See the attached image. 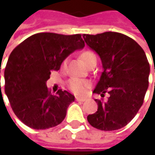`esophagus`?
Returning <instances> with one entry per match:
<instances>
[{
    "label": "esophagus",
    "mask_w": 155,
    "mask_h": 155,
    "mask_svg": "<svg viewBox=\"0 0 155 155\" xmlns=\"http://www.w3.org/2000/svg\"><path fill=\"white\" fill-rule=\"evenodd\" d=\"M75 99H76V101H80V102H84V101H85L86 100H87L86 98H84V97H76Z\"/></svg>",
    "instance_id": "esophagus-1"
}]
</instances>
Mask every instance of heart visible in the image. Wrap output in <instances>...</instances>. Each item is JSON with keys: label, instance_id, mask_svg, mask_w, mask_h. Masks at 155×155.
<instances>
[{"label": "heart", "instance_id": "b5f03b06", "mask_svg": "<svg viewBox=\"0 0 155 155\" xmlns=\"http://www.w3.org/2000/svg\"><path fill=\"white\" fill-rule=\"evenodd\" d=\"M81 58L86 64L89 61L96 57H95V54L93 52L85 51L81 54ZM64 64H65V61L64 62ZM90 86H91V84L89 81H85V80H81V79H77V78H72L68 82L69 89L72 92H74V94H84L87 91L88 89L90 88Z\"/></svg>", "mask_w": 155, "mask_h": 155}]
</instances>
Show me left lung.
Instances as JSON below:
<instances>
[{"instance_id":"8db88e82","label":"left lung","mask_w":155,"mask_h":155,"mask_svg":"<svg viewBox=\"0 0 155 155\" xmlns=\"http://www.w3.org/2000/svg\"><path fill=\"white\" fill-rule=\"evenodd\" d=\"M83 38L102 62L103 71L93 93L101 97L109 94L107 101L94 100L98 110L88 115V122L104 131L121 129L143 104L150 72L146 54L136 41L118 32L84 34Z\"/></svg>"}]
</instances>
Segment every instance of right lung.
Instances as JSON below:
<instances>
[{"mask_svg": "<svg viewBox=\"0 0 155 155\" xmlns=\"http://www.w3.org/2000/svg\"><path fill=\"white\" fill-rule=\"evenodd\" d=\"M84 47L80 34L43 32L25 39L12 51L4 72L5 93L22 123L45 130L64 120L74 96L62 90L52 94L45 83L51 71H59L66 57Z\"/></svg>", "mask_w": 155, "mask_h": 155, "instance_id": "obj_1", "label": "right lung"}]
</instances>
